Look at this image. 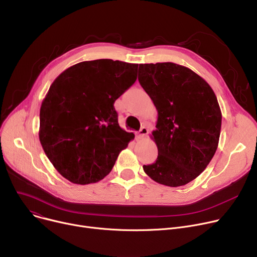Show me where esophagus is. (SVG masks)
I'll list each match as a JSON object with an SVG mask.
<instances>
[{
  "label": "esophagus",
  "mask_w": 257,
  "mask_h": 257,
  "mask_svg": "<svg viewBox=\"0 0 257 257\" xmlns=\"http://www.w3.org/2000/svg\"><path fill=\"white\" fill-rule=\"evenodd\" d=\"M139 138L140 139H143L144 137H146L147 136V134H148V128L147 127H142L141 129H140V131H139Z\"/></svg>",
  "instance_id": "esophagus-1"
}]
</instances>
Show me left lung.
Returning a JSON list of instances; mask_svg holds the SVG:
<instances>
[{"label": "left lung", "instance_id": "obj_1", "mask_svg": "<svg viewBox=\"0 0 257 257\" xmlns=\"http://www.w3.org/2000/svg\"><path fill=\"white\" fill-rule=\"evenodd\" d=\"M139 81L158 112L151 136L158 156L144 171L157 183L185 185L217 151L222 125L218 99L203 78L173 62L140 64Z\"/></svg>", "mask_w": 257, "mask_h": 257}]
</instances>
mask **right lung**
Listing matches in <instances>:
<instances>
[{
  "mask_svg": "<svg viewBox=\"0 0 257 257\" xmlns=\"http://www.w3.org/2000/svg\"><path fill=\"white\" fill-rule=\"evenodd\" d=\"M139 64L79 62L52 83L39 112V141L58 173L76 184L102 180L134 139L121 129L114 102L137 80Z\"/></svg>",
  "mask_w": 257,
  "mask_h": 257,
  "instance_id": "right-lung-1",
  "label": "right lung"
}]
</instances>
